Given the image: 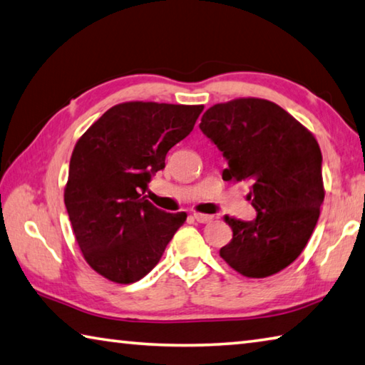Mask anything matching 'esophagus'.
Wrapping results in <instances>:
<instances>
[{"mask_svg": "<svg viewBox=\"0 0 365 365\" xmlns=\"http://www.w3.org/2000/svg\"><path fill=\"white\" fill-rule=\"evenodd\" d=\"M194 220L197 222H203V225H205V222H212L215 220V216H212V215H202V213H194Z\"/></svg>", "mask_w": 365, "mask_h": 365, "instance_id": "1", "label": "esophagus"}]
</instances>
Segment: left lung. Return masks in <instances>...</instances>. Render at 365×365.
<instances>
[{"instance_id":"8db88e82","label":"left lung","mask_w":365,"mask_h":365,"mask_svg":"<svg viewBox=\"0 0 365 365\" xmlns=\"http://www.w3.org/2000/svg\"><path fill=\"white\" fill-rule=\"evenodd\" d=\"M227 160L225 181H250L253 221L226 216L232 240L221 258L245 277H267L295 261L308 244L324 202L322 153L316 138L271 101L216 104L199 125Z\"/></svg>"}]
</instances>
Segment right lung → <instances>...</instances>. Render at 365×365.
Masks as SVG:
<instances>
[{
    "label": "right lung",
    "instance_id": "right-lung-1",
    "mask_svg": "<svg viewBox=\"0 0 365 365\" xmlns=\"http://www.w3.org/2000/svg\"><path fill=\"white\" fill-rule=\"evenodd\" d=\"M202 110L203 106L125 102L108 108L78 139L63 202L83 257L101 276L117 284L143 279L184 225L186 213L162 212L144 192Z\"/></svg>",
    "mask_w": 365,
    "mask_h": 365
}]
</instances>
